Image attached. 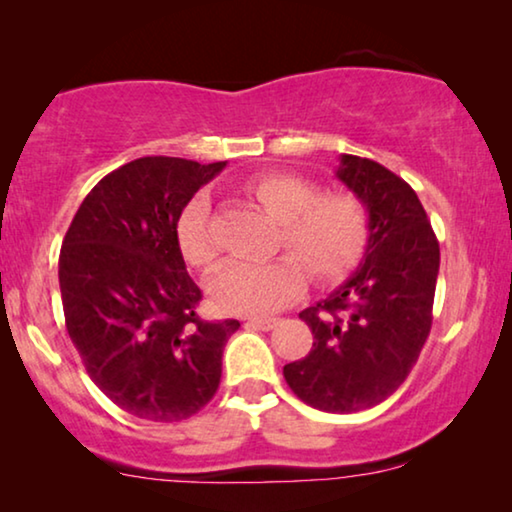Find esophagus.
Listing matches in <instances>:
<instances>
[{
    "mask_svg": "<svg viewBox=\"0 0 512 512\" xmlns=\"http://www.w3.org/2000/svg\"><path fill=\"white\" fill-rule=\"evenodd\" d=\"M247 328H256V331H272L279 326V319H247Z\"/></svg>",
    "mask_w": 512,
    "mask_h": 512,
    "instance_id": "obj_1",
    "label": "esophagus"
}]
</instances>
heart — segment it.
<instances>
[{"label":"heart","instance_id":"1","mask_svg":"<svg viewBox=\"0 0 512 512\" xmlns=\"http://www.w3.org/2000/svg\"><path fill=\"white\" fill-rule=\"evenodd\" d=\"M244 191L272 221L282 226V244L314 282L331 284L359 265L368 244V212L352 193L319 195L312 181L291 174H263ZM179 251L188 265L212 261L209 200L195 195L177 221ZM296 260V261H297ZM295 261V262H296ZM292 258L256 263L230 258L209 279L207 291L221 312L268 317L303 289V270Z\"/></svg>","mask_w":512,"mask_h":512}]
</instances>
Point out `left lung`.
<instances>
[{
	"mask_svg": "<svg viewBox=\"0 0 512 512\" xmlns=\"http://www.w3.org/2000/svg\"><path fill=\"white\" fill-rule=\"evenodd\" d=\"M368 212V244L331 296L300 312L314 342L286 363L300 401L324 412L368 410L405 382L431 331L440 249L417 193L387 167L342 153L335 170Z\"/></svg>",
	"mask_w": 512,
	"mask_h": 512,
	"instance_id": "1",
	"label": "left lung"
}]
</instances>
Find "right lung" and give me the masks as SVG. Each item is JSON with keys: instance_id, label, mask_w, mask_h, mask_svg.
<instances>
[{"instance_id": "add662e5", "label": "right lung", "mask_w": 512, "mask_h": 512, "mask_svg": "<svg viewBox=\"0 0 512 512\" xmlns=\"http://www.w3.org/2000/svg\"><path fill=\"white\" fill-rule=\"evenodd\" d=\"M226 163L149 156L107 174L60 251L69 338L104 396L130 415L181 422L212 401L237 319L200 321L177 221Z\"/></svg>"}]
</instances>
